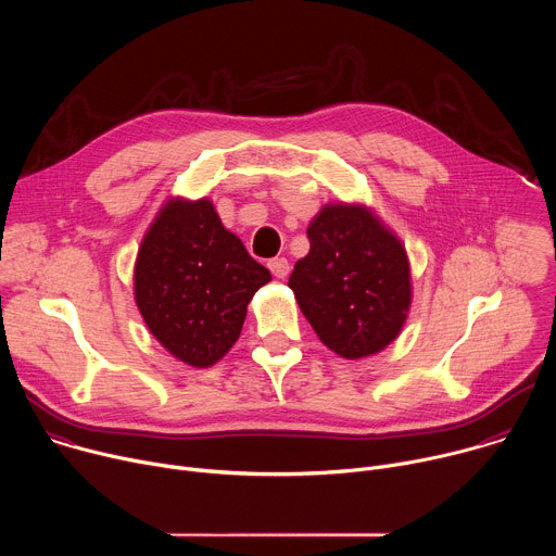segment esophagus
<instances>
[{"label": "esophagus", "mask_w": 556, "mask_h": 556, "mask_svg": "<svg viewBox=\"0 0 556 556\" xmlns=\"http://www.w3.org/2000/svg\"><path fill=\"white\" fill-rule=\"evenodd\" d=\"M268 268H270V273H273L275 277L283 279V277H288V273H290V262H288L286 257H275V260L268 262Z\"/></svg>", "instance_id": "obj_1"}]
</instances>
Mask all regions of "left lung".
<instances>
[{"mask_svg": "<svg viewBox=\"0 0 556 556\" xmlns=\"http://www.w3.org/2000/svg\"><path fill=\"white\" fill-rule=\"evenodd\" d=\"M309 253L288 279L326 348L358 361L399 339L414 299L401 237L367 204L328 202L307 226Z\"/></svg>", "mask_w": 556, "mask_h": 556, "instance_id": "1", "label": "left lung"}]
</instances>
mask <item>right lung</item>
I'll use <instances>...</instances> for the list:
<instances>
[{
	"instance_id": "add662e5",
	"label": "right lung",
	"mask_w": 556,
	"mask_h": 556,
	"mask_svg": "<svg viewBox=\"0 0 556 556\" xmlns=\"http://www.w3.org/2000/svg\"><path fill=\"white\" fill-rule=\"evenodd\" d=\"M208 198H169L134 264V299L153 339L191 367H211L240 339L255 292L270 281Z\"/></svg>"
}]
</instances>
